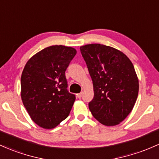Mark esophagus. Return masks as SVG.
<instances>
[{"instance_id":"obj_1","label":"esophagus","mask_w":159,"mask_h":159,"mask_svg":"<svg viewBox=\"0 0 159 159\" xmlns=\"http://www.w3.org/2000/svg\"><path fill=\"white\" fill-rule=\"evenodd\" d=\"M82 95H83V93H80L77 94V97H78V99H81V97H82Z\"/></svg>"}]
</instances>
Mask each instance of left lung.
<instances>
[{
  "instance_id": "1",
  "label": "left lung",
  "mask_w": 159,
  "mask_h": 159,
  "mask_svg": "<svg viewBox=\"0 0 159 159\" xmlns=\"http://www.w3.org/2000/svg\"><path fill=\"white\" fill-rule=\"evenodd\" d=\"M93 81L94 97L89 109L106 126L119 125L137 101L139 80L133 63L123 52L100 43L80 48Z\"/></svg>"
}]
</instances>
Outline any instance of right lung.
Returning <instances> with one entry per match:
<instances>
[{"instance_id": "1", "label": "right lung", "mask_w": 159, "mask_h": 159, "mask_svg": "<svg viewBox=\"0 0 159 159\" xmlns=\"http://www.w3.org/2000/svg\"><path fill=\"white\" fill-rule=\"evenodd\" d=\"M76 53L71 47L53 45L26 62L21 98L31 120L41 128H56L70 113L75 97L67 90L65 72Z\"/></svg>"}]
</instances>
